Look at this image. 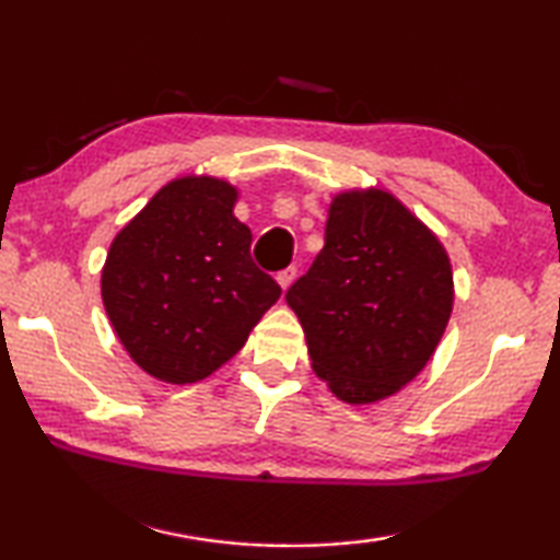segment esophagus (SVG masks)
<instances>
[{
  "instance_id": "1",
  "label": "esophagus",
  "mask_w": 560,
  "mask_h": 560,
  "mask_svg": "<svg viewBox=\"0 0 560 560\" xmlns=\"http://www.w3.org/2000/svg\"><path fill=\"white\" fill-rule=\"evenodd\" d=\"M293 279H296V267H287V269H281L279 273H277V281H279V287L287 291L291 283H293Z\"/></svg>"
}]
</instances>
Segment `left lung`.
<instances>
[{"label":"left lung","instance_id":"left-lung-1","mask_svg":"<svg viewBox=\"0 0 560 560\" xmlns=\"http://www.w3.org/2000/svg\"><path fill=\"white\" fill-rule=\"evenodd\" d=\"M311 368L350 405L395 395L428 365L454 303L452 264L385 189L334 197L326 244L287 291Z\"/></svg>","mask_w":560,"mask_h":560}]
</instances>
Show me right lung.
I'll return each instance as SVG.
<instances>
[{"label": "right lung", "instance_id": "obj_1", "mask_svg": "<svg viewBox=\"0 0 560 560\" xmlns=\"http://www.w3.org/2000/svg\"><path fill=\"white\" fill-rule=\"evenodd\" d=\"M234 202L224 179L177 177L110 244L103 306L122 348L158 381H205L281 296L252 261V232Z\"/></svg>", "mask_w": 560, "mask_h": 560}]
</instances>
